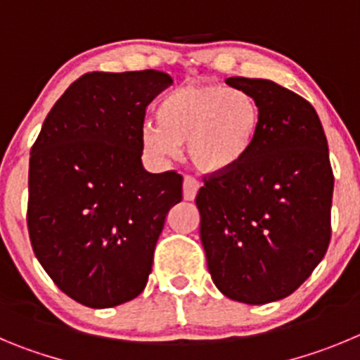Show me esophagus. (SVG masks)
<instances>
[{
  "label": "esophagus",
  "instance_id": "obj_1",
  "mask_svg": "<svg viewBox=\"0 0 360 360\" xmlns=\"http://www.w3.org/2000/svg\"><path fill=\"white\" fill-rule=\"evenodd\" d=\"M197 192H199V181L193 177L186 176L183 181V197L184 200H193L195 199Z\"/></svg>",
  "mask_w": 360,
  "mask_h": 360
}]
</instances>
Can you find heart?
Here are the masks:
<instances>
[{
    "mask_svg": "<svg viewBox=\"0 0 360 360\" xmlns=\"http://www.w3.org/2000/svg\"><path fill=\"white\" fill-rule=\"evenodd\" d=\"M158 125L145 124L141 145L154 158H172L186 145L200 172L240 167L255 150L264 115L251 93L222 84L192 82L161 98Z\"/></svg>",
    "mask_w": 360,
    "mask_h": 360,
    "instance_id": "obj_1",
    "label": "heart"
}]
</instances>
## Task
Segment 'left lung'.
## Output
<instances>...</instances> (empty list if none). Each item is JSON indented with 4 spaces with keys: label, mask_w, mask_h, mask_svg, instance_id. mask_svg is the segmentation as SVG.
<instances>
[{
    "label": "left lung",
    "mask_w": 360,
    "mask_h": 360,
    "mask_svg": "<svg viewBox=\"0 0 360 360\" xmlns=\"http://www.w3.org/2000/svg\"><path fill=\"white\" fill-rule=\"evenodd\" d=\"M264 115L251 156L204 176L195 197L213 283L248 305L287 297L323 260L332 236L333 172L316 109L264 79L231 77Z\"/></svg>",
    "instance_id": "1"
}]
</instances>
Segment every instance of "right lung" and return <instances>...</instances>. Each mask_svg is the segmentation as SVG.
<instances>
[{"mask_svg":"<svg viewBox=\"0 0 360 360\" xmlns=\"http://www.w3.org/2000/svg\"><path fill=\"white\" fill-rule=\"evenodd\" d=\"M170 84L154 70L86 73L55 102L32 147V249L53 283L91 309L141 294L165 219L183 199L179 174L141 165L145 109Z\"/></svg>","mask_w":360,"mask_h":360,"instance_id":"right-lung-1","label":"right lung"}]
</instances>
